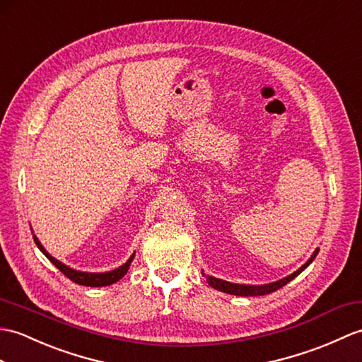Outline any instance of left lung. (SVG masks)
<instances>
[{
  "instance_id": "1",
  "label": "left lung",
  "mask_w": 362,
  "mask_h": 362,
  "mask_svg": "<svg viewBox=\"0 0 362 362\" xmlns=\"http://www.w3.org/2000/svg\"><path fill=\"white\" fill-rule=\"evenodd\" d=\"M319 250H315V253L312 255L307 262L302 265L299 270H296L295 273H291L290 276L284 277L281 281H276L272 284H265V285H245V284H231V282H226L222 279H217V277L213 276H206V282L209 284V287H213L219 291L223 293H228V295H234V296H264V295H270V293L276 291L282 288L284 285H287L291 279H295L296 276H299L302 272L305 270V268L313 262L315 257L317 256Z\"/></svg>"
}]
</instances>
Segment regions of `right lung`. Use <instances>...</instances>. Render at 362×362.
<instances>
[{
  "mask_svg": "<svg viewBox=\"0 0 362 362\" xmlns=\"http://www.w3.org/2000/svg\"><path fill=\"white\" fill-rule=\"evenodd\" d=\"M33 240H35L37 247L40 248L41 253H43L50 260V262H52L66 277H69V279L72 282H75V284L85 285V287H106V285H111V284H115L117 281H120L122 277L126 273H128V268H129V265L132 262L134 256H136V255H132L122 267L115 268V270H112V272H106V273H85V272L74 270V268L62 264L60 260H57L55 257L50 256L47 251L45 250V247L41 245V242L38 240V238L35 236V234H33Z\"/></svg>",
  "mask_w": 362,
  "mask_h": 362,
  "instance_id": "add662e5",
  "label": "right lung"
}]
</instances>
